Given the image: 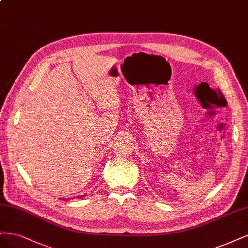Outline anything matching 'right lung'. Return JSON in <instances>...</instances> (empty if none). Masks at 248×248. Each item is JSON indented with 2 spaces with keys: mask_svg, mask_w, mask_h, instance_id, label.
<instances>
[{
  "mask_svg": "<svg viewBox=\"0 0 248 248\" xmlns=\"http://www.w3.org/2000/svg\"><path fill=\"white\" fill-rule=\"evenodd\" d=\"M82 197H84V196H83V195H82V196H80V198H82Z\"/></svg>",
  "mask_w": 248,
  "mask_h": 248,
  "instance_id": "obj_1",
  "label": "right lung"
}]
</instances>
